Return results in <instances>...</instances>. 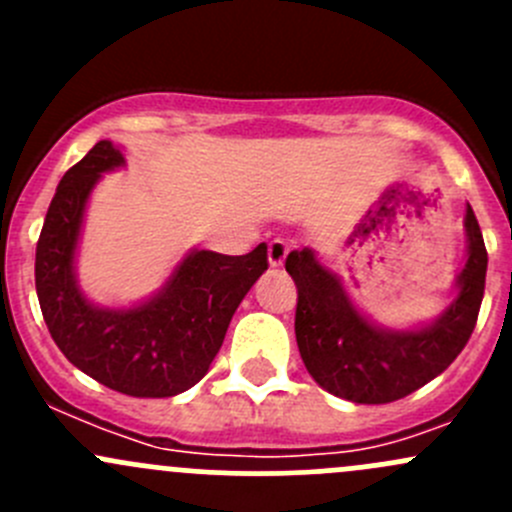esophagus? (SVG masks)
<instances>
[{"label":"esophagus","instance_id":"esophagus-1","mask_svg":"<svg viewBox=\"0 0 512 512\" xmlns=\"http://www.w3.org/2000/svg\"><path fill=\"white\" fill-rule=\"evenodd\" d=\"M287 252H289V247L285 240H272L270 247H267V260H270V267H282Z\"/></svg>","mask_w":512,"mask_h":512}]
</instances>
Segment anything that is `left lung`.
Listing matches in <instances>:
<instances>
[{"instance_id": "1", "label": "left lung", "mask_w": 512, "mask_h": 512, "mask_svg": "<svg viewBox=\"0 0 512 512\" xmlns=\"http://www.w3.org/2000/svg\"><path fill=\"white\" fill-rule=\"evenodd\" d=\"M466 235L468 260L458 275V297L436 322L414 332H386L366 322L337 275L324 270L309 247L289 252L285 267L297 285L294 334L312 379L354 404H389L446 371L476 329L488 270L471 205Z\"/></svg>"}]
</instances>
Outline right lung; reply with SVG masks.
I'll use <instances>...</instances> for the list:
<instances>
[{
  "label": "right lung",
  "mask_w": 512,
  "mask_h": 512,
  "mask_svg": "<svg viewBox=\"0 0 512 512\" xmlns=\"http://www.w3.org/2000/svg\"><path fill=\"white\" fill-rule=\"evenodd\" d=\"M118 165L121 151L98 141L61 178L36 242V297L51 339L76 369L126 396L165 399L208 374L237 304L267 270V245L235 257L195 250L148 302L94 307L76 287L74 250L96 180Z\"/></svg>",
  "instance_id": "1"
}]
</instances>
